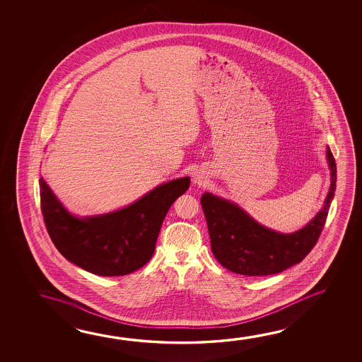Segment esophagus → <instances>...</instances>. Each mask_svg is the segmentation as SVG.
Listing matches in <instances>:
<instances>
[{"mask_svg": "<svg viewBox=\"0 0 362 362\" xmlns=\"http://www.w3.org/2000/svg\"><path fill=\"white\" fill-rule=\"evenodd\" d=\"M193 180H194V183H204V177L202 175L201 173H196V174H194V178H193Z\"/></svg>", "mask_w": 362, "mask_h": 362, "instance_id": "1", "label": "esophagus"}]
</instances>
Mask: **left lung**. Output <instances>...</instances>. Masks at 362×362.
Masks as SVG:
<instances>
[{
	"mask_svg": "<svg viewBox=\"0 0 362 362\" xmlns=\"http://www.w3.org/2000/svg\"><path fill=\"white\" fill-rule=\"evenodd\" d=\"M331 169V187L320 209L308 225L293 233H280L267 228L243 212L238 204L204 193L202 208L207 219L211 249L222 267L247 276L281 273L308 255L318 241L337 182L336 161L327 148Z\"/></svg>",
	"mask_w": 362,
	"mask_h": 362,
	"instance_id": "1",
	"label": "left lung"
}]
</instances>
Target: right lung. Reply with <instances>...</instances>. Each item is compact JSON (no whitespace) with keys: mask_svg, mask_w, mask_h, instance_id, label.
<instances>
[{"mask_svg":"<svg viewBox=\"0 0 362 362\" xmlns=\"http://www.w3.org/2000/svg\"><path fill=\"white\" fill-rule=\"evenodd\" d=\"M39 183L44 222L60 254L89 273L119 276L151 259L161 223L190 179H174L119 211L86 218L69 214L42 177Z\"/></svg>","mask_w":362,"mask_h":362,"instance_id":"right-lung-1","label":"right lung"}]
</instances>
